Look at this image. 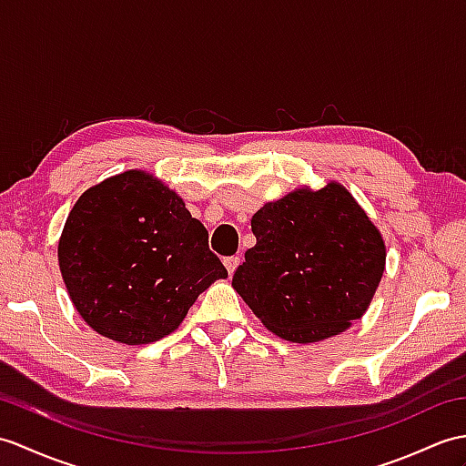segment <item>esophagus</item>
I'll use <instances>...</instances> for the list:
<instances>
[{"label":"esophagus","instance_id":"esophagus-1","mask_svg":"<svg viewBox=\"0 0 466 466\" xmlns=\"http://www.w3.org/2000/svg\"><path fill=\"white\" fill-rule=\"evenodd\" d=\"M238 264H240V258H238V256H228V258H224V266H226V269H228V274H230V276L236 272Z\"/></svg>","mask_w":466,"mask_h":466}]
</instances>
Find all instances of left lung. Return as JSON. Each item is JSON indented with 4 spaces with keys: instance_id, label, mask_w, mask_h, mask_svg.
<instances>
[{
    "instance_id": "1",
    "label": "left lung",
    "mask_w": 466,
    "mask_h": 466,
    "mask_svg": "<svg viewBox=\"0 0 466 466\" xmlns=\"http://www.w3.org/2000/svg\"><path fill=\"white\" fill-rule=\"evenodd\" d=\"M256 246L232 286L264 326L296 343L360 319L385 268L380 230L341 184L294 190L252 216Z\"/></svg>"
}]
</instances>
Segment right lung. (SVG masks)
<instances>
[{
	"label": "right lung",
	"instance_id": "1",
	"mask_svg": "<svg viewBox=\"0 0 466 466\" xmlns=\"http://www.w3.org/2000/svg\"><path fill=\"white\" fill-rule=\"evenodd\" d=\"M59 268L81 318L128 345L175 331L202 291L228 276L178 194L140 170L81 194L61 234Z\"/></svg>",
	"mask_w": 466,
	"mask_h": 466
}]
</instances>
